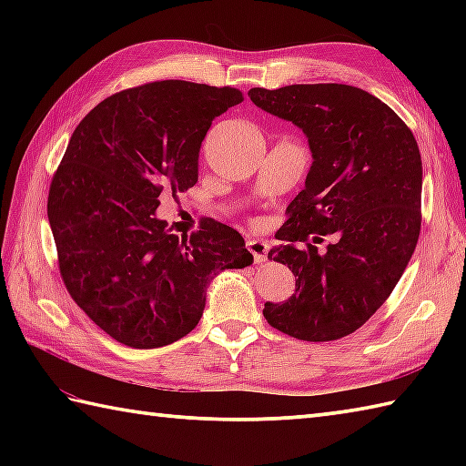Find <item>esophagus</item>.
<instances>
[{"instance_id": "esophagus-1", "label": "esophagus", "mask_w": 466, "mask_h": 466, "mask_svg": "<svg viewBox=\"0 0 466 466\" xmlns=\"http://www.w3.org/2000/svg\"><path fill=\"white\" fill-rule=\"evenodd\" d=\"M246 246H248V250L254 256V262L256 264H262V262H266V258H268L270 246L266 244L264 240H260V238H248V240H246Z\"/></svg>"}]
</instances>
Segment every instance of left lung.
<instances>
[{"mask_svg":"<svg viewBox=\"0 0 466 466\" xmlns=\"http://www.w3.org/2000/svg\"><path fill=\"white\" fill-rule=\"evenodd\" d=\"M250 100L309 137L312 166L286 208L268 258L289 266L296 292L264 319L299 340L352 334L389 299L420 234L422 162L410 127L379 97L346 84L252 87ZM335 234L319 253L321 239ZM299 241H306L300 249Z\"/></svg>","mask_w":466,"mask_h":466,"instance_id":"obj_1","label":"left lung"}]
</instances>
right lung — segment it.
Here are the masks:
<instances>
[{
  "label": "right lung",
  "mask_w": 466,
  "mask_h": 466,
  "mask_svg": "<svg viewBox=\"0 0 466 466\" xmlns=\"http://www.w3.org/2000/svg\"><path fill=\"white\" fill-rule=\"evenodd\" d=\"M242 100L228 86L152 82L106 97L69 137L47 196L59 274L114 340H180L200 322L214 276L254 262L230 226L204 218L177 238L156 216L162 196L198 182L206 132Z\"/></svg>",
  "instance_id": "add662e5"
}]
</instances>
